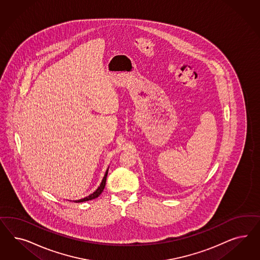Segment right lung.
Wrapping results in <instances>:
<instances>
[{
    "label": "right lung",
    "instance_id": "add662e5",
    "mask_svg": "<svg viewBox=\"0 0 260 260\" xmlns=\"http://www.w3.org/2000/svg\"><path fill=\"white\" fill-rule=\"evenodd\" d=\"M108 172H109V170H107V172H106V173H105V176H104V178H103L102 183L100 184V186L98 187V189H96L93 193H91L90 196H88L87 197H85V198H83V199L76 200V201H74V202H76V203H80V202H85V201L92 200V199H94V198H96V197H99V196L102 193L103 190H104V188H105V186H106V181H107Z\"/></svg>",
    "mask_w": 260,
    "mask_h": 260
}]
</instances>
